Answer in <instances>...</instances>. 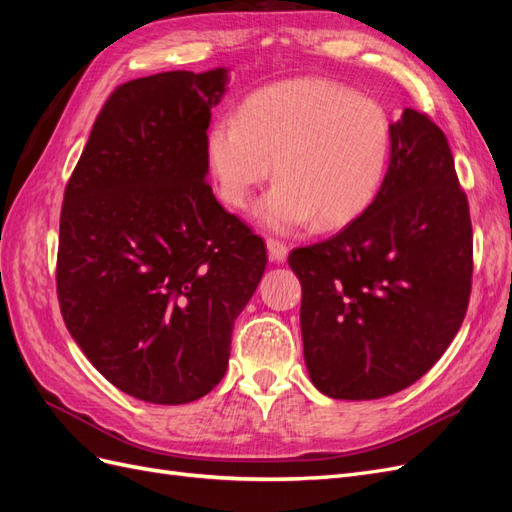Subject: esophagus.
Segmentation results:
<instances>
[{
    "mask_svg": "<svg viewBox=\"0 0 512 512\" xmlns=\"http://www.w3.org/2000/svg\"><path fill=\"white\" fill-rule=\"evenodd\" d=\"M267 250H269V258L273 262H284L288 256V247L286 243L277 241V239H267Z\"/></svg>",
    "mask_w": 512,
    "mask_h": 512,
    "instance_id": "1",
    "label": "esophagus"
}]
</instances>
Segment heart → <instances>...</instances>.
Segmentation results:
<instances>
[{"mask_svg": "<svg viewBox=\"0 0 512 512\" xmlns=\"http://www.w3.org/2000/svg\"><path fill=\"white\" fill-rule=\"evenodd\" d=\"M386 108L324 79H294L247 96L237 117H220L207 134L218 192L247 209L271 177L260 218L275 230L316 222L342 228L374 205L391 156Z\"/></svg>", "mask_w": 512, "mask_h": 512, "instance_id": "obj_1", "label": "heart"}]
</instances>
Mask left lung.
Wrapping results in <instances>:
<instances>
[{
    "label": "left lung",
    "mask_w": 512,
    "mask_h": 512,
    "mask_svg": "<svg viewBox=\"0 0 512 512\" xmlns=\"http://www.w3.org/2000/svg\"><path fill=\"white\" fill-rule=\"evenodd\" d=\"M391 162L359 220L288 256L309 378L333 399L414 384L451 346L472 292V222L444 132L406 108Z\"/></svg>",
    "instance_id": "left-lung-1"
}]
</instances>
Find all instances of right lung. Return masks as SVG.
Instances as JSON below:
<instances>
[{
	"mask_svg": "<svg viewBox=\"0 0 512 512\" xmlns=\"http://www.w3.org/2000/svg\"><path fill=\"white\" fill-rule=\"evenodd\" d=\"M228 70L143 76L104 102L64 192L57 299L87 359L149 404H188L228 367L267 245L213 196L211 108Z\"/></svg>",
	"mask_w": 512,
	"mask_h": 512,
	"instance_id": "add662e5",
	"label": "right lung"
}]
</instances>
